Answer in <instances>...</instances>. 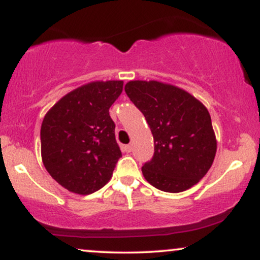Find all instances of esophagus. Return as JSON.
Instances as JSON below:
<instances>
[{
  "mask_svg": "<svg viewBox=\"0 0 260 260\" xmlns=\"http://www.w3.org/2000/svg\"><path fill=\"white\" fill-rule=\"evenodd\" d=\"M131 150H132V147H131V145H123L124 153H131Z\"/></svg>",
  "mask_w": 260,
  "mask_h": 260,
  "instance_id": "34e87169",
  "label": "esophagus"
}]
</instances>
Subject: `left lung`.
Here are the masks:
<instances>
[{
  "instance_id": "left-lung-1",
  "label": "left lung",
  "mask_w": 260,
  "mask_h": 260,
  "mask_svg": "<svg viewBox=\"0 0 260 260\" xmlns=\"http://www.w3.org/2000/svg\"><path fill=\"white\" fill-rule=\"evenodd\" d=\"M124 90L153 133L154 156L142 168L145 180L169 193L198 183L217 148L207 107L183 89L157 80H131Z\"/></svg>"
}]
</instances>
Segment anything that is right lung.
Segmentation results:
<instances>
[{
    "label": "right lung",
    "instance_id": "obj_1",
    "mask_svg": "<svg viewBox=\"0 0 260 260\" xmlns=\"http://www.w3.org/2000/svg\"><path fill=\"white\" fill-rule=\"evenodd\" d=\"M123 80H95L66 94L41 123V159L51 177L76 194H91L111 180L122 156L109 109Z\"/></svg>",
    "mask_w": 260,
    "mask_h": 260
}]
</instances>
